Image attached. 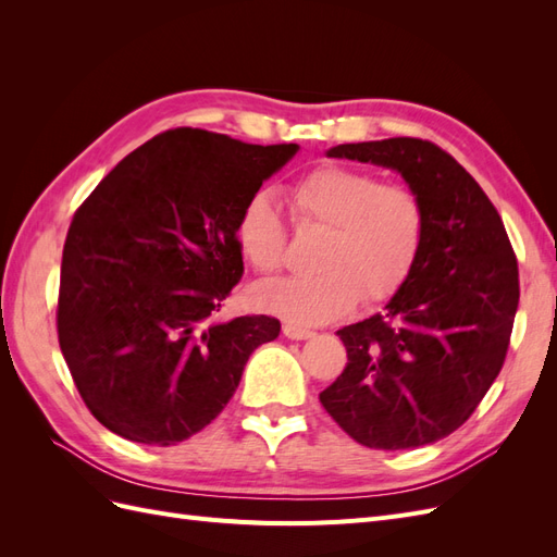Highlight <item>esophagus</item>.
Returning a JSON list of instances; mask_svg holds the SVG:
<instances>
[{"mask_svg": "<svg viewBox=\"0 0 557 557\" xmlns=\"http://www.w3.org/2000/svg\"><path fill=\"white\" fill-rule=\"evenodd\" d=\"M283 334L288 336V339H295V342H301V339H311L313 332L311 330H305V327H297V325H283Z\"/></svg>", "mask_w": 557, "mask_h": 557, "instance_id": "1", "label": "esophagus"}]
</instances>
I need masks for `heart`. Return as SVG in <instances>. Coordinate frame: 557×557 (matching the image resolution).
<instances>
[{
  "label": "heart",
  "mask_w": 557,
  "mask_h": 557,
  "mask_svg": "<svg viewBox=\"0 0 557 557\" xmlns=\"http://www.w3.org/2000/svg\"><path fill=\"white\" fill-rule=\"evenodd\" d=\"M299 225L327 230L315 252L313 276L256 285L252 307L297 327L325 325L362 299L376 305L393 297L423 248L425 209L404 183H381L372 172L342 164L315 166L293 185ZM242 258L260 274L281 269L285 223L276 197L252 193L234 223Z\"/></svg>",
  "instance_id": "1"
}]
</instances>
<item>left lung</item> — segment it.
Masks as SVG:
<instances>
[{
  "instance_id": "1",
  "label": "left lung",
  "mask_w": 557,
  "mask_h": 557,
  "mask_svg": "<svg viewBox=\"0 0 557 557\" xmlns=\"http://www.w3.org/2000/svg\"><path fill=\"white\" fill-rule=\"evenodd\" d=\"M327 158L401 174L423 201L425 237L385 311L336 332L348 362L320 404L367 448L434 444L474 413L507 358L520 297L507 230L481 185L432 141L342 144Z\"/></svg>"
}]
</instances>
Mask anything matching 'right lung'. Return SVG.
<instances>
[{"instance_id": "1", "label": "right lung", "mask_w": 557, "mask_h": 557, "mask_svg": "<svg viewBox=\"0 0 557 557\" xmlns=\"http://www.w3.org/2000/svg\"><path fill=\"white\" fill-rule=\"evenodd\" d=\"M297 150L178 127L83 201L62 250L58 339L107 430L148 446L188 440L225 409L250 352L276 339V318L213 313L244 274V201Z\"/></svg>"}]
</instances>
